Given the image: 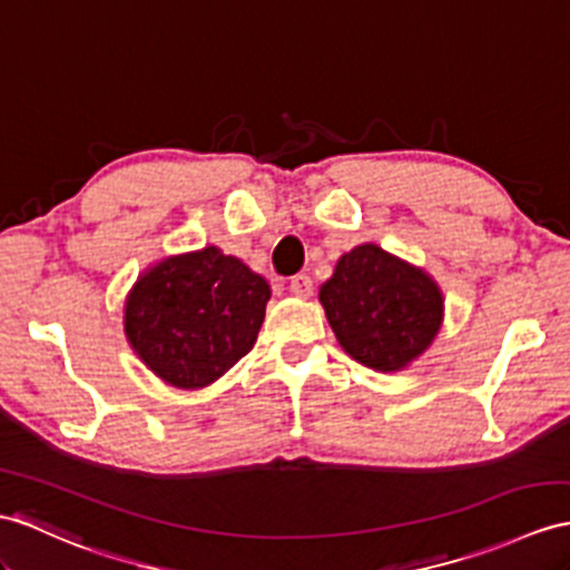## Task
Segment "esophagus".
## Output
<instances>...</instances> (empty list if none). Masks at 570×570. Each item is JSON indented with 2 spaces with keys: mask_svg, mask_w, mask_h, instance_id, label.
Listing matches in <instances>:
<instances>
[{
  "mask_svg": "<svg viewBox=\"0 0 570 570\" xmlns=\"http://www.w3.org/2000/svg\"><path fill=\"white\" fill-rule=\"evenodd\" d=\"M289 293L295 297H312L314 295V281L309 275H295L293 281H289Z\"/></svg>",
  "mask_w": 570,
  "mask_h": 570,
  "instance_id": "34e87169",
  "label": "esophagus"
}]
</instances>
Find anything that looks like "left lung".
Listing matches in <instances>:
<instances>
[{
  "instance_id": "8db88e82",
  "label": "left lung",
  "mask_w": 570,
  "mask_h": 570,
  "mask_svg": "<svg viewBox=\"0 0 570 570\" xmlns=\"http://www.w3.org/2000/svg\"><path fill=\"white\" fill-rule=\"evenodd\" d=\"M318 299L341 348L377 372L404 370L423 355L445 312L433 277L377 244L343 254Z\"/></svg>"
}]
</instances>
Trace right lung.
I'll return each mask as SVG.
<instances>
[{
    "mask_svg": "<svg viewBox=\"0 0 570 570\" xmlns=\"http://www.w3.org/2000/svg\"><path fill=\"white\" fill-rule=\"evenodd\" d=\"M268 299L266 277L205 246L137 277L125 299V336L159 380L203 390L254 348Z\"/></svg>",
    "mask_w": 570,
    "mask_h": 570,
    "instance_id": "obj_1",
    "label": "right lung"
}]
</instances>
